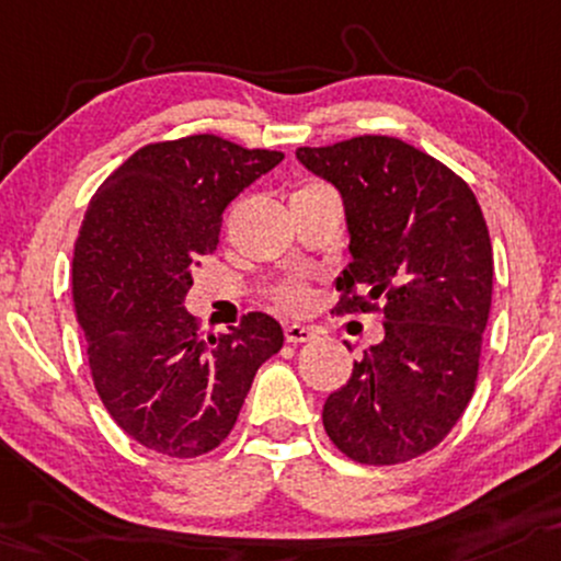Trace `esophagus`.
I'll return each mask as SVG.
<instances>
[{
  "label": "esophagus",
  "instance_id": "34e87169",
  "mask_svg": "<svg viewBox=\"0 0 561 561\" xmlns=\"http://www.w3.org/2000/svg\"><path fill=\"white\" fill-rule=\"evenodd\" d=\"M285 340L289 345H302V342L316 340V332L308 327H300V323H293V327L285 329Z\"/></svg>",
  "mask_w": 561,
  "mask_h": 561
}]
</instances>
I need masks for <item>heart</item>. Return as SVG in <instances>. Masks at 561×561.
Masks as SVG:
<instances>
[{
    "label": "heart",
    "mask_w": 561,
    "mask_h": 561,
    "mask_svg": "<svg viewBox=\"0 0 561 561\" xmlns=\"http://www.w3.org/2000/svg\"><path fill=\"white\" fill-rule=\"evenodd\" d=\"M332 187H327L323 182L316 180H306L295 187L293 198H306V195H316V193H327ZM276 306H282L285 310H306L310 306V289L306 285H298V282H289V285H282L274 293Z\"/></svg>",
    "instance_id": "heart-1"
}]
</instances>
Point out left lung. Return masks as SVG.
<instances>
[{
    "label": "left lung",
    "mask_w": 561,
    "mask_h": 561,
    "mask_svg": "<svg viewBox=\"0 0 561 561\" xmlns=\"http://www.w3.org/2000/svg\"><path fill=\"white\" fill-rule=\"evenodd\" d=\"M298 159L345 201L353 261L334 313L383 319V340L323 404V428L360 465L415 460L476 391L494 282L483 211L460 174L389 135L302 146Z\"/></svg>",
    "instance_id": "1"
}]
</instances>
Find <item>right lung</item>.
Wrapping results in <instances>:
<instances>
[{"label": "right lung", "instance_id": "right-lung-1", "mask_svg": "<svg viewBox=\"0 0 561 561\" xmlns=\"http://www.w3.org/2000/svg\"><path fill=\"white\" fill-rule=\"evenodd\" d=\"M282 151L214 133L159 140L101 182L72 255V302L91 379L127 436L167 457L219 447L255 370L285 342L266 313L229 334L198 332L182 306L193 268L216 253L221 214Z\"/></svg>", "mask_w": 561, "mask_h": 561}]
</instances>
